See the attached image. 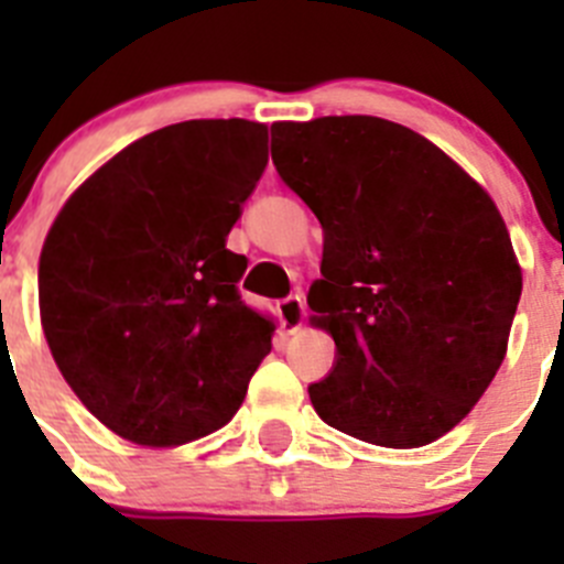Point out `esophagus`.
Masks as SVG:
<instances>
[{
    "instance_id": "34e87169",
    "label": "esophagus",
    "mask_w": 564,
    "mask_h": 564,
    "mask_svg": "<svg viewBox=\"0 0 564 564\" xmlns=\"http://www.w3.org/2000/svg\"><path fill=\"white\" fill-rule=\"evenodd\" d=\"M276 313H279V322H282V330H285L288 336L299 333L302 330V325H305V302H302V296L282 299Z\"/></svg>"
}]
</instances>
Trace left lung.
Instances as JSON below:
<instances>
[{"label": "left lung", "mask_w": 564, "mask_h": 564, "mask_svg": "<svg viewBox=\"0 0 564 564\" xmlns=\"http://www.w3.org/2000/svg\"><path fill=\"white\" fill-rule=\"evenodd\" d=\"M271 158L325 237L307 305L338 358L313 410L387 449L455 430L500 370L522 293L500 208L443 149L372 115L276 121Z\"/></svg>", "instance_id": "8db88e82"}]
</instances>
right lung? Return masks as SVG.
I'll return each instance as SVG.
<instances>
[{"label":"right lung","instance_id":"obj_1","mask_svg":"<svg viewBox=\"0 0 564 564\" xmlns=\"http://www.w3.org/2000/svg\"><path fill=\"white\" fill-rule=\"evenodd\" d=\"M268 166V127L183 121L143 134L69 194L39 257L58 372L98 421L149 449L226 426L276 325L239 302L226 248Z\"/></svg>","mask_w":564,"mask_h":564}]
</instances>
